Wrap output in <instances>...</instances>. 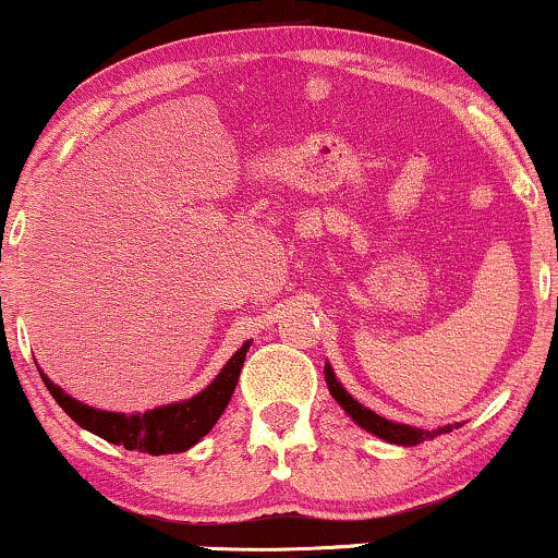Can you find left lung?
<instances>
[{
  "label": "left lung",
  "instance_id": "obj_1",
  "mask_svg": "<svg viewBox=\"0 0 558 558\" xmlns=\"http://www.w3.org/2000/svg\"><path fill=\"white\" fill-rule=\"evenodd\" d=\"M324 380H327L329 386V393L335 397L337 404H340L344 412L350 414L352 422H355L357 427L368 429L371 435L380 437V440L386 442H393V446H420V442L425 440H433V437L442 435V433H453L456 427H461V422H456V425H442L437 429H422V427H412V425H401V422H393V420H386L380 417V414L373 412V409L363 407L361 401L352 399L348 391H344V386L337 380L335 371H331V365L327 363L324 365Z\"/></svg>",
  "mask_w": 558,
  "mask_h": 558
}]
</instances>
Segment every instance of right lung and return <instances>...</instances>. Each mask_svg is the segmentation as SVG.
I'll use <instances>...</instances> for the list:
<instances>
[{
	"label": "right lung",
	"instance_id": "1",
	"mask_svg": "<svg viewBox=\"0 0 558 558\" xmlns=\"http://www.w3.org/2000/svg\"><path fill=\"white\" fill-rule=\"evenodd\" d=\"M250 344L252 340H246L242 348L229 357L221 373H218L201 393H195V397L190 399L174 401V404L154 407L136 414L105 412V409H95L84 404V401H76L74 397H69L61 386H56L44 371H38L46 389L51 391V397L56 401H59V407L76 422V425L87 429V433L102 437V440L112 442V446L138 450V453H185L187 448H193L197 440H203V437L214 429L218 417L223 414V409L229 407Z\"/></svg>",
	"mask_w": 558,
	"mask_h": 558
}]
</instances>
